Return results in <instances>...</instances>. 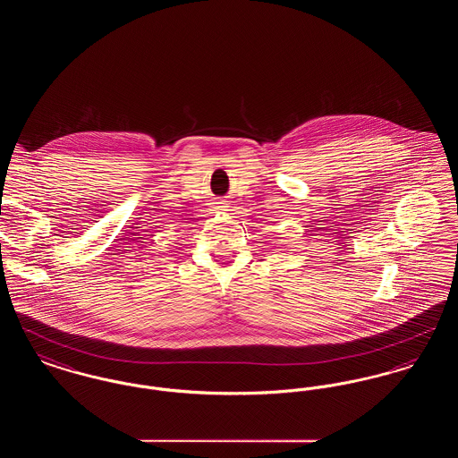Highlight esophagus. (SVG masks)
I'll return each mask as SVG.
<instances>
[{
	"label": "esophagus",
	"mask_w": 458,
	"mask_h": 458,
	"mask_svg": "<svg viewBox=\"0 0 458 458\" xmlns=\"http://www.w3.org/2000/svg\"><path fill=\"white\" fill-rule=\"evenodd\" d=\"M225 208H226L225 202H221V200L215 202V209H216V211H225Z\"/></svg>",
	"instance_id": "1"
}]
</instances>
